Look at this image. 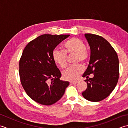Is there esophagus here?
Wrapping results in <instances>:
<instances>
[{
    "label": "esophagus",
    "mask_w": 128,
    "mask_h": 128,
    "mask_svg": "<svg viewBox=\"0 0 128 128\" xmlns=\"http://www.w3.org/2000/svg\"><path fill=\"white\" fill-rule=\"evenodd\" d=\"M78 81H70V85H74V84H76L78 83Z\"/></svg>",
    "instance_id": "obj_1"
}]
</instances>
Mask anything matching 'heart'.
I'll list each match as a JSON object with an SVG mask.
<instances>
[{
    "instance_id": "obj_1",
    "label": "heart",
    "mask_w": 128,
    "mask_h": 128,
    "mask_svg": "<svg viewBox=\"0 0 128 128\" xmlns=\"http://www.w3.org/2000/svg\"><path fill=\"white\" fill-rule=\"evenodd\" d=\"M64 50L54 49L52 53L54 61L58 66L64 68L67 64V54H75V62H80L85 65L88 59L89 55L86 45L82 40L76 37L68 40L64 43ZM83 68L80 64L70 66L62 72V77L65 80H75L82 74Z\"/></svg>"
}]
</instances>
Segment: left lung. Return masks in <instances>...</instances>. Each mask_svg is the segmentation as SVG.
I'll use <instances>...</instances> for the list:
<instances>
[{
	"instance_id": "1",
	"label": "left lung",
	"mask_w": 128,
	"mask_h": 128,
	"mask_svg": "<svg viewBox=\"0 0 128 128\" xmlns=\"http://www.w3.org/2000/svg\"><path fill=\"white\" fill-rule=\"evenodd\" d=\"M91 49L89 64L82 76L88 88L82 94L87 100L99 102L107 98L114 89L119 78V59L114 49L102 36L85 34ZM93 74L92 78L88 75Z\"/></svg>"
}]
</instances>
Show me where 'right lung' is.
I'll use <instances>...</instances> for the list:
<instances>
[{
  "label": "right lung",
  "mask_w": 128,
  "mask_h": 128,
  "mask_svg": "<svg viewBox=\"0 0 128 128\" xmlns=\"http://www.w3.org/2000/svg\"><path fill=\"white\" fill-rule=\"evenodd\" d=\"M69 34H44L30 42L19 61V75L24 90L34 101L50 106L61 98L68 81L60 80L61 73L52 56L57 45Z\"/></svg>",
  "instance_id": "right-lung-1"
}]
</instances>
